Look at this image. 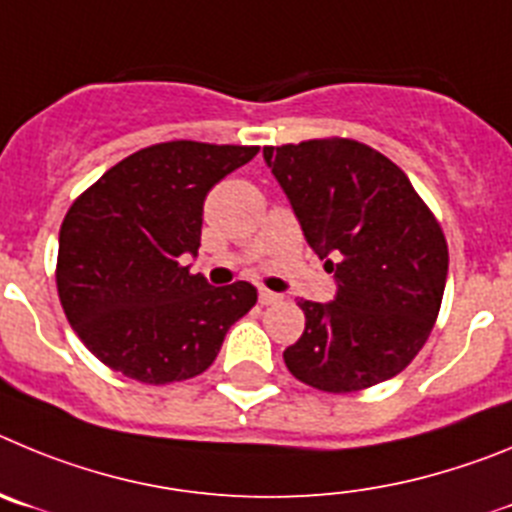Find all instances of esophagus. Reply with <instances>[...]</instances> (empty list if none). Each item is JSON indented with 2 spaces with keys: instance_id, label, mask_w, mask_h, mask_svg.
I'll return each mask as SVG.
<instances>
[{
  "instance_id": "1",
  "label": "esophagus",
  "mask_w": 512,
  "mask_h": 512,
  "mask_svg": "<svg viewBox=\"0 0 512 512\" xmlns=\"http://www.w3.org/2000/svg\"><path fill=\"white\" fill-rule=\"evenodd\" d=\"M280 296L278 293H273V290L267 288H260V303L262 306H273V303H278Z\"/></svg>"
}]
</instances>
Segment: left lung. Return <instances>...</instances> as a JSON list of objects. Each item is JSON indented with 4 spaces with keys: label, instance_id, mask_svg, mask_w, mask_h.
<instances>
[{
    "label": "left lung",
    "instance_id": "obj_1",
    "mask_svg": "<svg viewBox=\"0 0 512 512\" xmlns=\"http://www.w3.org/2000/svg\"><path fill=\"white\" fill-rule=\"evenodd\" d=\"M303 237L334 273L331 303L301 301L306 329L283 352L290 375L357 393L411 365L439 316L449 250L403 170L347 137L265 147Z\"/></svg>",
    "mask_w": 512,
    "mask_h": 512
}]
</instances>
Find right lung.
<instances>
[{"label": "right lung", "mask_w": 512, "mask_h": 512, "mask_svg": "<svg viewBox=\"0 0 512 512\" xmlns=\"http://www.w3.org/2000/svg\"><path fill=\"white\" fill-rule=\"evenodd\" d=\"M257 147L173 140L119 160L71 204L55 283L68 324L96 359L147 385L209 370L255 285L191 275L206 193Z\"/></svg>", "instance_id": "add662e5"}]
</instances>
